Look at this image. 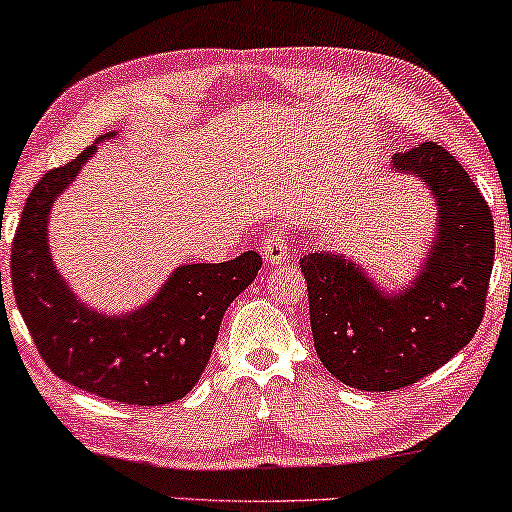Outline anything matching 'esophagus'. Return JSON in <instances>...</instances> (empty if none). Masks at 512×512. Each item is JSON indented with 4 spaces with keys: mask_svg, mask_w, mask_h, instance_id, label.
<instances>
[{
    "mask_svg": "<svg viewBox=\"0 0 512 512\" xmlns=\"http://www.w3.org/2000/svg\"><path fill=\"white\" fill-rule=\"evenodd\" d=\"M288 241H286V231H274L262 241V257L269 264H283L288 260Z\"/></svg>",
    "mask_w": 512,
    "mask_h": 512,
    "instance_id": "1",
    "label": "esophagus"
}]
</instances>
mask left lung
I'll use <instances>...</instances> for the list:
<instances>
[{
  "label": "left lung",
  "mask_w": 512,
  "mask_h": 512,
  "mask_svg": "<svg viewBox=\"0 0 512 512\" xmlns=\"http://www.w3.org/2000/svg\"><path fill=\"white\" fill-rule=\"evenodd\" d=\"M390 170L423 181L437 205L418 276L387 290L340 252L314 250L300 260L316 354L340 383L366 392L416 383L468 345L494 267L491 210L454 155L425 141L392 155Z\"/></svg>",
  "instance_id": "left-lung-1"
}]
</instances>
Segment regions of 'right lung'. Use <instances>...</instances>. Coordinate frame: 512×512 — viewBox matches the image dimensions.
<instances>
[{
    "mask_svg": "<svg viewBox=\"0 0 512 512\" xmlns=\"http://www.w3.org/2000/svg\"><path fill=\"white\" fill-rule=\"evenodd\" d=\"M115 134L37 181L11 245V283L37 352L58 378L103 399L160 406L198 383L226 307L255 281L262 257L245 250L229 262L181 264L132 312H101L80 300L51 257L49 215L96 146Z\"/></svg>",
    "mask_w": 512,
    "mask_h": 512,
    "instance_id": "add662e5",
    "label": "right lung"
}]
</instances>
